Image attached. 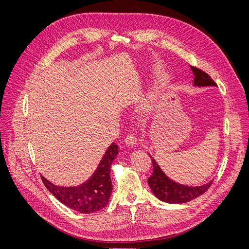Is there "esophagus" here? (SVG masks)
Here are the masks:
<instances>
[{
    "label": "esophagus",
    "mask_w": 249,
    "mask_h": 249,
    "mask_svg": "<svg viewBox=\"0 0 249 249\" xmlns=\"http://www.w3.org/2000/svg\"><path fill=\"white\" fill-rule=\"evenodd\" d=\"M125 144L129 147H135L137 145V137L134 133H130L127 135V137L125 139Z\"/></svg>",
    "instance_id": "esophagus-1"
}]
</instances>
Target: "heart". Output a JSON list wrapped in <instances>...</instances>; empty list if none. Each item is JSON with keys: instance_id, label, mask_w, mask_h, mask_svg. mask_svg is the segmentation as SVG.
Masks as SVG:
<instances>
[{"instance_id": "b5f03b06", "label": "heart", "mask_w": 249, "mask_h": 249, "mask_svg": "<svg viewBox=\"0 0 249 249\" xmlns=\"http://www.w3.org/2000/svg\"><path fill=\"white\" fill-rule=\"evenodd\" d=\"M167 88H168V80L167 79L160 77L155 81V83L153 84V86L151 88V91L148 95V101L146 104L147 109H149L151 107L152 102L156 101L166 91Z\"/></svg>"}]
</instances>
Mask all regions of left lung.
I'll use <instances>...</instances> for the list:
<instances>
[{"mask_svg":"<svg viewBox=\"0 0 249 249\" xmlns=\"http://www.w3.org/2000/svg\"><path fill=\"white\" fill-rule=\"evenodd\" d=\"M191 70L193 71L195 75L194 86H216V83L205 71H202L194 66H191ZM150 158L153 164V174L148 178V184L153 194L162 201L168 203L188 202L199 196L203 193H206L213 184V180L199 187H189L178 184L166 176V174L162 171L159 165L157 164L153 157L150 156Z\"/></svg>","mask_w":249,"mask_h":249,"instance_id":"1","label":"left lung"}]
</instances>
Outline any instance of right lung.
I'll return each instance as SVG.
<instances>
[{
  "label": "right lung",
  "instance_id": "obj_1",
  "mask_svg": "<svg viewBox=\"0 0 249 249\" xmlns=\"http://www.w3.org/2000/svg\"><path fill=\"white\" fill-rule=\"evenodd\" d=\"M118 146L112 143L106 150L94 174L78 187H59L41 176L47 189L67 208L80 213H92L104 209L112 193L110 171L118 155Z\"/></svg>",
  "mask_w": 249,
  "mask_h": 249
}]
</instances>
